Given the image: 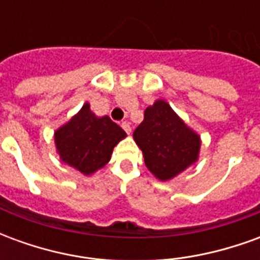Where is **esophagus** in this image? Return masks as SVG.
<instances>
[{
  "mask_svg": "<svg viewBox=\"0 0 260 260\" xmlns=\"http://www.w3.org/2000/svg\"><path fill=\"white\" fill-rule=\"evenodd\" d=\"M121 126H122V129L126 132V134H131V125L126 122V121H124L122 124H121Z\"/></svg>",
  "mask_w": 260,
  "mask_h": 260,
  "instance_id": "1",
  "label": "esophagus"
}]
</instances>
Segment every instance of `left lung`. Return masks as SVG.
Masks as SVG:
<instances>
[{"label": "left lung", "mask_w": 260, "mask_h": 260, "mask_svg": "<svg viewBox=\"0 0 260 260\" xmlns=\"http://www.w3.org/2000/svg\"><path fill=\"white\" fill-rule=\"evenodd\" d=\"M134 141L143 153L147 170L163 182L195 164L202 145L201 135L161 99L145 110V118L134 131Z\"/></svg>", "instance_id": "obj_1"}]
</instances>
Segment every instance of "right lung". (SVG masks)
<instances>
[{
    "label": "right lung",
    "instance_id": "right-lung-1",
    "mask_svg": "<svg viewBox=\"0 0 260 260\" xmlns=\"http://www.w3.org/2000/svg\"><path fill=\"white\" fill-rule=\"evenodd\" d=\"M125 138L121 126L108 115L97 117L89 103L54 132L59 160L83 175L102 170L110 161L114 147Z\"/></svg>",
    "mask_w": 260,
    "mask_h": 260
}]
</instances>
